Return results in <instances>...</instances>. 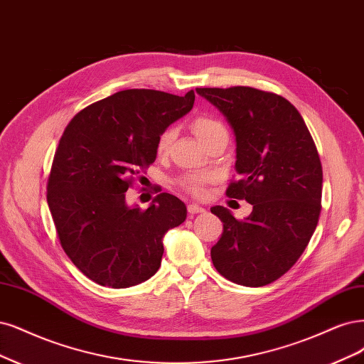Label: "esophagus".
Masks as SVG:
<instances>
[{
  "mask_svg": "<svg viewBox=\"0 0 364 364\" xmlns=\"http://www.w3.org/2000/svg\"><path fill=\"white\" fill-rule=\"evenodd\" d=\"M188 212H190V214H200V212H205V208L197 203H190L188 205Z\"/></svg>",
  "mask_w": 364,
  "mask_h": 364,
  "instance_id": "obj_1",
  "label": "esophagus"
}]
</instances>
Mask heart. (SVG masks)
Masks as SVG:
<instances>
[{
  "instance_id": "obj_1",
  "label": "heart",
  "mask_w": 364,
  "mask_h": 364,
  "mask_svg": "<svg viewBox=\"0 0 364 364\" xmlns=\"http://www.w3.org/2000/svg\"><path fill=\"white\" fill-rule=\"evenodd\" d=\"M191 129L196 134L198 141L203 146L209 144L210 141H214L217 139H221V136H229L228 129H225L224 124L209 116H198L193 120L191 123ZM174 131L173 129H166L159 135L158 143H156V152L159 155L166 154L168 146L173 141ZM210 181L209 174H186V176H182L179 179V185L186 190L188 193H191L194 196H202L205 193V183Z\"/></svg>"
}]
</instances>
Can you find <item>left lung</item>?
<instances>
[{"label":"left lung","mask_w":364,"mask_h":364,"mask_svg":"<svg viewBox=\"0 0 364 364\" xmlns=\"http://www.w3.org/2000/svg\"><path fill=\"white\" fill-rule=\"evenodd\" d=\"M196 92L223 112L236 136L240 179L225 194L253 205L244 220L210 208L223 221L212 263L236 284H269L295 265L318 225L322 166L315 141L298 109L279 95L242 85Z\"/></svg>","instance_id":"obj_1"}]
</instances>
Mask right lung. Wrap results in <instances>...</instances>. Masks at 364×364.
I'll list each match as a JSON object with an SVG mask.
<instances>
[{"mask_svg":"<svg viewBox=\"0 0 364 364\" xmlns=\"http://www.w3.org/2000/svg\"><path fill=\"white\" fill-rule=\"evenodd\" d=\"M185 96L131 89L80 111L63 132L48 178V206L68 257L95 283L123 289L159 269L162 237L186 218L168 193L146 210L124 193L156 159L159 135L194 105Z\"/></svg>","mask_w":364,"mask_h":364,"instance_id":"1","label":"right lung"}]
</instances>
